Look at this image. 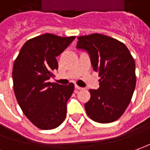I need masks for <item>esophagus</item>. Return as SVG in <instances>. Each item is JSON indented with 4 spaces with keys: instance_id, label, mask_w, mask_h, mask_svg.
Returning a JSON list of instances; mask_svg holds the SVG:
<instances>
[{
    "instance_id": "1",
    "label": "esophagus",
    "mask_w": 150,
    "mask_h": 150,
    "mask_svg": "<svg viewBox=\"0 0 150 150\" xmlns=\"http://www.w3.org/2000/svg\"><path fill=\"white\" fill-rule=\"evenodd\" d=\"M75 88L77 89V90H82V89H83V88H81V87H79V86H78V85H76L75 84Z\"/></svg>"
}]
</instances>
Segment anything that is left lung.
Masks as SVG:
<instances>
[{
    "instance_id": "1",
    "label": "left lung",
    "mask_w": 150,
    "mask_h": 150,
    "mask_svg": "<svg viewBox=\"0 0 150 150\" xmlns=\"http://www.w3.org/2000/svg\"><path fill=\"white\" fill-rule=\"evenodd\" d=\"M77 48L89 54L93 71L100 77L98 89H90L84 104L93 121L110 123L122 117L130 103L136 83L135 63L123 42L99 33L78 37Z\"/></svg>"
}]
</instances>
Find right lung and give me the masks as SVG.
Returning <instances> with one entry per match:
<instances>
[{
    "label": "right lung",
    "instance_id": "right-lung-1",
    "mask_svg": "<svg viewBox=\"0 0 150 150\" xmlns=\"http://www.w3.org/2000/svg\"><path fill=\"white\" fill-rule=\"evenodd\" d=\"M44 33L28 40L15 59L12 71L13 87L21 110L38 128L52 130L64 122L67 103L75 85L51 83L58 69L57 57L75 39Z\"/></svg>",
    "mask_w": 150,
    "mask_h": 150
}]
</instances>
